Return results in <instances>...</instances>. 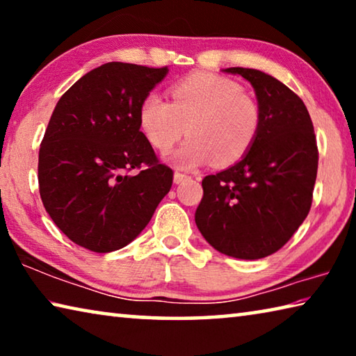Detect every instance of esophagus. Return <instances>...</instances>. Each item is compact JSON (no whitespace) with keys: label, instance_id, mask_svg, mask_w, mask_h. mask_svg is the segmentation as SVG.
<instances>
[{"label":"esophagus","instance_id":"34e87169","mask_svg":"<svg viewBox=\"0 0 356 356\" xmlns=\"http://www.w3.org/2000/svg\"><path fill=\"white\" fill-rule=\"evenodd\" d=\"M185 179H188V176H186V174H184V172H179V171L174 172V184H180V182H184Z\"/></svg>","mask_w":356,"mask_h":356}]
</instances>
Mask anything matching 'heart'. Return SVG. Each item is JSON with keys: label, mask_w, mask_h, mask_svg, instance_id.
I'll return each instance as SVG.
<instances>
[{"label": "heart", "mask_w": 356, "mask_h": 356, "mask_svg": "<svg viewBox=\"0 0 356 356\" xmlns=\"http://www.w3.org/2000/svg\"><path fill=\"white\" fill-rule=\"evenodd\" d=\"M140 129L159 152L165 154L185 135L184 146L170 161L177 168L237 163L248 154L261 129L256 100L227 78L195 74L171 88V102L150 92L138 111Z\"/></svg>", "instance_id": "b5f03b06"}]
</instances>
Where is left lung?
Listing matches in <instances>:
<instances>
[{
	"instance_id": "1",
	"label": "left lung",
	"mask_w": 356,
	"mask_h": 356,
	"mask_svg": "<svg viewBox=\"0 0 356 356\" xmlns=\"http://www.w3.org/2000/svg\"><path fill=\"white\" fill-rule=\"evenodd\" d=\"M254 88L261 129L242 160L202 180L195 221L222 254L262 259L282 248L309 213L317 177V143L297 94L256 69L229 67Z\"/></svg>"
}]
</instances>
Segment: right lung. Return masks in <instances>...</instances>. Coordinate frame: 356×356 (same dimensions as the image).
Returning <instances> with one entry per match:
<instances>
[{"label":"right lung","instance_id":"obj_1","mask_svg":"<svg viewBox=\"0 0 356 356\" xmlns=\"http://www.w3.org/2000/svg\"><path fill=\"white\" fill-rule=\"evenodd\" d=\"M166 74L106 63L55 106L39 150V191L55 225L83 248H124L171 188L172 170L156 160L138 120L141 102ZM131 169L142 171L127 175Z\"/></svg>","mask_w":356,"mask_h":356}]
</instances>
